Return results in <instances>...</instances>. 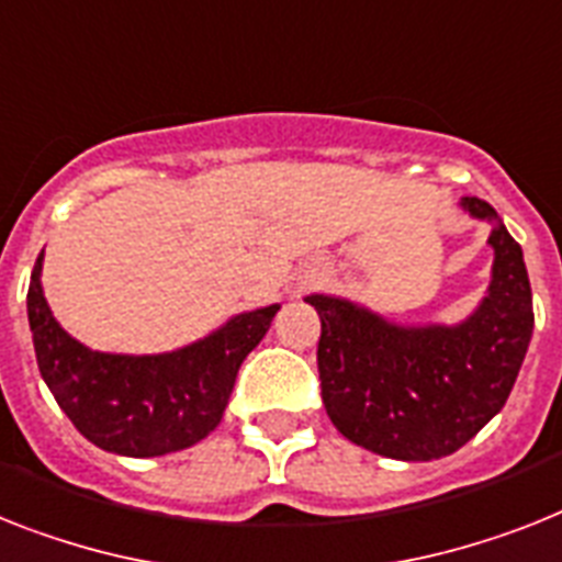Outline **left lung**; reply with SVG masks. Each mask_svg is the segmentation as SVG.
I'll return each mask as SVG.
<instances>
[{
    "label": "left lung",
    "mask_w": 562,
    "mask_h": 562,
    "mask_svg": "<svg viewBox=\"0 0 562 562\" xmlns=\"http://www.w3.org/2000/svg\"><path fill=\"white\" fill-rule=\"evenodd\" d=\"M491 221L488 295L457 327H402L333 295H307L322 318L318 379L341 437L379 457L428 462L459 451L503 411L526 359L535 310L520 244L494 206L462 198Z\"/></svg>",
    "instance_id": "8db88e82"
}]
</instances>
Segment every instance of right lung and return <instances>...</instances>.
I'll return each instance as SVG.
<instances>
[{"instance_id":"obj_1","label":"right lung","mask_w":562,"mask_h":562,"mask_svg":"<svg viewBox=\"0 0 562 562\" xmlns=\"http://www.w3.org/2000/svg\"><path fill=\"white\" fill-rule=\"evenodd\" d=\"M40 272L42 255L27 286V322L42 379L74 428L120 457H164L215 430L238 368L281 310L272 304L235 315L221 330L175 353H97L50 315Z\"/></svg>"}]
</instances>
